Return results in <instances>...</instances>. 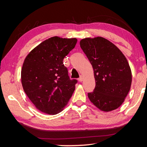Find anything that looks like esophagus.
<instances>
[{"mask_svg":"<svg viewBox=\"0 0 147 147\" xmlns=\"http://www.w3.org/2000/svg\"><path fill=\"white\" fill-rule=\"evenodd\" d=\"M83 80H84V78H83V76L81 75L80 76V78H78V81L80 82H82Z\"/></svg>","mask_w":147,"mask_h":147,"instance_id":"esophagus-1","label":"esophagus"}]
</instances>
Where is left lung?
I'll return each mask as SVG.
<instances>
[{"instance_id": "1", "label": "left lung", "mask_w": 147, "mask_h": 147, "mask_svg": "<svg viewBox=\"0 0 147 147\" xmlns=\"http://www.w3.org/2000/svg\"><path fill=\"white\" fill-rule=\"evenodd\" d=\"M80 47L94 71L95 88L89 100L102 111H109L123 103L130 89L131 72L127 59L115 45L97 37L80 41Z\"/></svg>"}]
</instances>
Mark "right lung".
<instances>
[{
	"instance_id": "right-lung-1",
	"label": "right lung",
	"mask_w": 147,
	"mask_h": 147,
	"mask_svg": "<svg viewBox=\"0 0 147 147\" xmlns=\"http://www.w3.org/2000/svg\"><path fill=\"white\" fill-rule=\"evenodd\" d=\"M76 38L53 37L42 42L24 59L21 82L39 110L49 115L62 110L72 96L77 80H71L63 60L75 47Z\"/></svg>"
}]
</instances>
